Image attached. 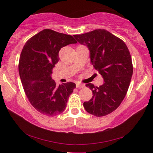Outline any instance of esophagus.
<instances>
[{
  "mask_svg": "<svg viewBox=\"0 0 153 153\" xmlns=\"http://www.w3.org/2000/svg\"><path fill=\"white\" fill-rule=\"evenodd\" d=\"M76 88H82L84 87V85L81 84V83H76Z\"/></svg>",
  "mask_w": 153,
  "mask_h": 153,
  "instance_id": "1",
  "label": "esophagus"
}]
</instances>
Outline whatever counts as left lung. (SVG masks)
<instances>
[{"label":"left lung","instance_id":"8db88e82","mask_svg":"<svg viewBox=\"0 0 153 153\" xmlns=\"http://www.w3.org/2000/svg\"><path fill=\"white\" fill-rule=\"evenodd\" d=\"M74 37L88 47L92 65L104 79L99 87L85 85L93 91V97L83 103V107L95 116L109 114L120 106L130 83L133 67L128 48L122 39L104 29Z\"/></svg>","mask_w":153,"mask_h":153}]
</instances>
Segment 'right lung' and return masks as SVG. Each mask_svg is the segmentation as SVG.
I'll list each match as a JSON object with an SVG mask.
<instances>
[{
    "mask_svg": "<svg viewBox=\"0 0 153 153\" xmlns=\"http://www.w3.org/2000/svg\"><path fill=\"white\" fill-rule=\"evenodd\" d=\"M76 43L72 35L45 29L23 48L19 64L21 81L29 102L41 114L55 116L65 109L76 84L68 82L57 86L51 77L52 70L59 60L60 49Z\"/></svg>",
    "mask_w": 153,
    "mask_h": 153,
    "instance_id": "1",
    "label": "right lung"
}]
</instances>
